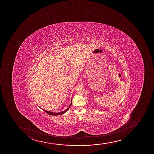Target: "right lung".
Returning a JSON list of instances; mask_svg holds the SVG:
<instances>
[{
	"label": "right lung",
	"instance_id": "obj_1",
	"mask_svg": "<svg viewBox=\"0 0 154 154\" xmlns=\"http://www.w3.org/2000/svg\"><path fill=\"white\" fill-rule=\"evenodd\" d=\"M71 104H72V101L71 102V104L69 105V107L65 110H64L63 112H49V111H47V110L44 109H43V110H44L45 112H46V113H48V115H51V116H58V115H63V114L65 113L66 112H67L68 110L69 109L71 105Z\"/></svg>",
	"mask_w": 154,
	"mask_h": 154
}]
</instances>
